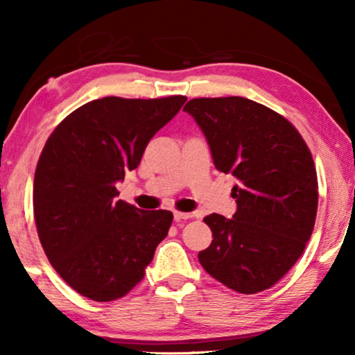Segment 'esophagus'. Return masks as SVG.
I'll list each match as a JSON object with an SVG mask.
<instances>
[{"label":"esophagus","mask_w":355,"mask_h":355,"mask_svg":"<svg viewBox=\"0 0 355 355\" xmlns=\"http://www.w3.org/2000/svg\"><path fill=\"white\" fill-rule=\"evenodd\" d=\"M192 218L191 213H182V211H175L173 213V219H175V222H180V220H186Z\"/></svg>","instance_id":"esophagus-1"}]
</instances>
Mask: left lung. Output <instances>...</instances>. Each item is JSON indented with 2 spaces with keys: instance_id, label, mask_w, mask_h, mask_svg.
I'll list each match as a JSON object with an SVG mask.
<instances>
[{
  "instance_id": "8db88e82",
  "label": "left lung",
  "mask_w": 355,
  "mask_h": 355,
  "mask_svg": "<svg viewBox=\"0 0 355 355\" xmlns=\"http://www.w3.org/2000/svg\"><path fill=\"white\" fill-rule=\"evenodd\" d=\"M183 111L205 135L216 169L238 180L233 218L203 219L213 241L199 261L230 290H268L299 260L315 227L318 177L307 144L284 116L244 97L192 98Z\"/></svg>"
}]
</instances>
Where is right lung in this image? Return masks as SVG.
Wrapping results in <instances>:
<instances>
[{"mask_svg":"<svg viewBox=\"0 0 355 355\" xmlns=\"http://www.w3.org/2000/svg\"><path fill=\"white\" fill-rule=\"evenodd\" d=\"M186 97L92 100L46 139L34 175L39 239L56 272L97 302L123 297L146 275L173 214L117 200L116 183L141 163L148 141Z\"/></svg>","mask_w":355,"mask_h":355,"instance_id":"add662e5","label":"right lung"}]
</instances>
